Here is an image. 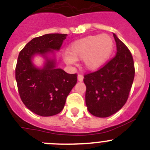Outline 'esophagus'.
I'll list each match as a JSON object with an SVG mask.
<instances>
[{
    "mask_svg": "<svg viewBox=\"0 0 150 150\" xmlns=\"http://www.w3.org/2000/svg\"><path fill=\"white\" fill-rule=\"evenodd\" d=\"M77 79H78V80H79V81H80V82L83 81V74H78Z\"/></svg>",
    "mask_w": 150,
    "mask_h": 150,
    "instance_id": "34e87169",
    "label": "esophagus"
}]
</instances>
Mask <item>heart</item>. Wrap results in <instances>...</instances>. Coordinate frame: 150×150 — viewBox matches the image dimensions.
Here are the masks:
<instances>
[{"mask_svg": "<svg viewBox=\"0 0 150 150\" xmlns=\"http://www.w3.org/2000/svg\"><path fill=\"white\" fill-rule=\"evenodd\" d=\"M114 50V40L108 34L91 35L76 40L70 46L64 61L72 64L75 61L83 59L87 70L100 68L110 57Z\"/></svg>", "mask_w": 150, "mask_h": 150, "instance_id": "heart-1", "label": "heart"}]
</instances>
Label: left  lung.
<instances>
[{
    "label": "left lung",
    "mask_w": 150,
    "mask_h": 150,
    "mask_svg": "<svg viewBox=\"0 0 150 150\" xmlns=\"http://www.w3.org/2000/svg\"><path fill=\"white\" fill-rule=\"evenodd\" d=\"M116 55L103 67L86 74V104L91 114L108 117L126 103L132 88L135 69L133 57L122 41L113 34Z\"/></svg>",
    "instance_id": "left-lung-1"
}]
</instances>
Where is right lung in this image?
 <instances>
[{
  "label": "right lung",
  "mask_w": 150,
  "mask_h": 150,
  "mask_svg": "<svg viewBox=\"0 0 150 150\" xmlns=\"http://www.w3.org/2000/svg\"><path fill=\"white\" fill-rule=\"evenodd\" d=\"M67 36L48 34L35 38L18 54L16 80L19 96L24 104L39 116H54L63 110L67 95L77 82V74L56 68L53 60H47L43 69H38L31 59L36 53L59 50Z\"/></svg>",
  "instance_id": "1"
}]
</instances>
